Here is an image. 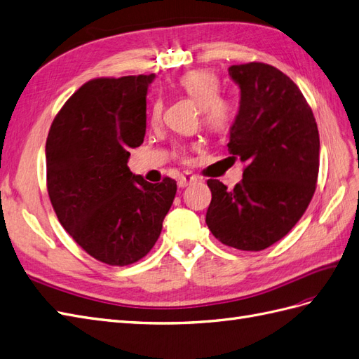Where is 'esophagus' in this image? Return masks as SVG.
I'll use <instances>...</instances> for the list:
<instances>
[{
	"mask_svg": "<svg viewBox=\"0 0 359 359\" xmlns=\"http://www.w3.org/2000/svg\"><path fill=\"white\" fill-rule=\"evenodd\" d=\"M194 182H197V177L194 176V174L183 172L182 176L179 177V180H177V187L179 188H185V187L191 185V183H194Z\"/></svg>",
	"mask_w": 359,
	"mask_h": 359,
	"instance_id": "obj_1",
	"label": "esophagus"
}]
</instances>
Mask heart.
Listing matches in <instances>:
<instances>
[{"label":"heart","mask_w":359,"mask_h":359,"mask_svg":"<svg viewBox=\"0 0 359 359\" xmlns=\"http://www.w3.org/2000/svg\"><path fill=\"white\" fill-rule=\"evenodd\" d=\"M179 89L188 95L197 106L201 107V118L203 124L214 133H224L229 130L235 119V104L231 100L219 97L222 86L215 74L209 71L197 69L183 74L177 81ZM163 103L162 100H156L151 107L153 121H159L162 118Z\"/></svg>","instance_id":"1"}]
</instances>
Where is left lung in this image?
Listing matches in <instances>:
<instances>
[{
    "instance_id": "obj_1",
    "label": "left lung",
    "mask_w": 359,
    "mask_h": 359,
    "mask_svg": "<svg viewBox=\"0 0 359 359\" xmlns=\"http://www.w3.org/2000/svg\"><path fill=\"white\" fill-rule=\"evenodd\" d=\"M229 76L241 98L227 147L245 168L233 189L208 180L206 224L223 244L259 252L296 226L314 196L318 128L297 85L278 68L252 62L231 67Z\"/></svg>"
}]
</instances>
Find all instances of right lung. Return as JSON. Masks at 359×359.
Masks as SVG:
<instances>
[{
  "label": "right lung",
  "instance_id": "right-lung-1",
  "mask_svg": "<svg viewBox=\"0 0 359 359\" xmlns=\"http://www.w3.org/2000/svg\"><path fill=\"white\" fill-rule=\"evenodd\" d=\"M154 74L94 79L54 118L45 145L47 188L63 229L92 258L133 264L149 253L176 196V180L150 183L127 167L144 142Z\"/></svg>",
  "mask_w": 359,
  "mask_h": 359
}]
</instances>
